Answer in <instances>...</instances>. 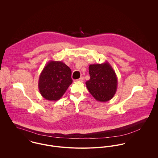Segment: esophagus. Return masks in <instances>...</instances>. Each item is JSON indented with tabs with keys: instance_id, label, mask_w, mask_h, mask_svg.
Instances as JSON below:
<instances>
[{
	"instance_id": "1",
	"label": "esophagus",
	"mask_w": 158,
	"mask_h": 158,
	"mask_svg": "<svg viewBox=\"0 0 158 158\" xmlns=\"http://www.w3.org/2000/svg\"><path fill=\"white\" fill-rule=\"evenodd\" d=\"M77 81H80V82H83V81H84L83 77H81V78H80L78 80H77Z\"/></svg>"
}]
</instances>
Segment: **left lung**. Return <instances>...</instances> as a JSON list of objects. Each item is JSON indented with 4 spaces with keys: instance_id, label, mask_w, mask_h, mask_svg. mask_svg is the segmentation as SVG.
Wrapping results in <instances>:
<instances>
[{
    "instance_id": "obj_1",
    "label": "left lung",
    "mask_w": 158,
    "mask_h": 158,
    "mask_svg": "<svg viewBox=\"0 0 158 158\" xmlns=\"http://www.w3.org/2000/svg\"><path fill=\"white\" fill-rule=\"evenodd\" d=\"M90 80L86 83L90 94L98 102H106L112 99L117 89V77L108 61L90 64Z\"/></svg>"
}]
</instances>
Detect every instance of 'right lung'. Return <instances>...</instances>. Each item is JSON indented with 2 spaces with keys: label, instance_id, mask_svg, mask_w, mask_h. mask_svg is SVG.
I'll return each instance as SVG.
<instances>
[{
  "label": "right lung",
  "instance_id": "1",
  "mask_svg": "<svg viewBox=\"0 0 158 158\" xmlns=\"http://www.w3.org/2000/svg\"><path fill=\"white\" fill-rule=\"evenodd\" d=\"M71 74L70 69L61 61H48L39 77L41 95L49 101L60 99L72 83Z\"/></svg>",
  "mask_w": 158,
  "mask_h": 158
}]
</instances>
